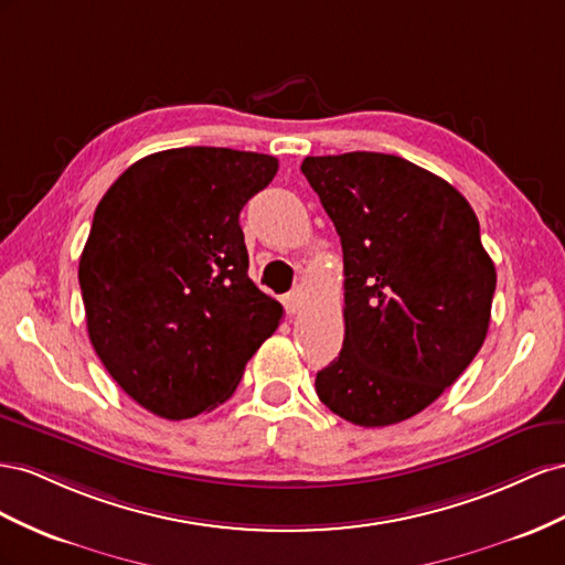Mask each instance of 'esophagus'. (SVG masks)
I'll use <instances>...</instances> for the list:
<instances>
[{"label":"esophagus","instance_id":"esophagus-1","mask_svg":"<svg viewBox=\"0 0 565 565\" xmlns=\"http://www.w3.org/2000/svg\"><path fill=\"white\" fill-rule=\"evenodd\" d=\"M302 300H305V288L296 286L291 294L284 296V308L288 315H296L302 308Z\"/></svg>","mask_w":565,"mask_h":565}]
</instances>
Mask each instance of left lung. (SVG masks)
Wrapping results in <instances>:
<instances>
[{"label": "left lung", "instance_id": "8db88e82", "mask_svg": "<svg viewBox=\"0 0 565 565\" xmlns=\"http://www.w3.org/2000/svg\"><path fill=\"white\" fill-rule=\"evenodd\" d=\"M341 236L345 338L315 381L364 428L424 412L473 362L497 271L480 224L438 174L391 153L308 156L300 166Z\"/></svg>", "mask_w": 565, "mask_h": 565}]
</instances>
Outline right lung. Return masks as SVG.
I'll return each instance as SVG.
<instances>
[{"instance_id": "obj_1", "label": "right lung", "mask_w": 565, "mask_h": 565, "mask_svg": "<svg viewBox=\"0 0 565 565\" xmlns=\"http://www.w3.org/2000/svg\"><path fill=\"white\" fill-rule=\"evenodd\" d=\"M279 170L265 153L184 147L127 168L79 255L89 341L137 405L180 422L232 397L284 308L248 279L241 207Z\"/></svg>"}]
</instances>
